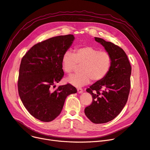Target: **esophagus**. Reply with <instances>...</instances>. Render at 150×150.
Here are the masks:
<instances>
[{"label": "esophagus", "mask_w": 150, "mask_h": 150, "mask_svg": "<svg viewBox=\"0 0 150 150\" xmlns=\"http://www.w3.org/2000/svg\"><path fill=\"white\" fill-rule=\"evenodd\" d=\"M77 92L79 93V94H81L83 93V89H81V88H79L77 89Z\"/></svg>", "instance_id": "obj_1"}]
</instances>
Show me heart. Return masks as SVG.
<instances>
[{
  "label": "heart",
  "instance_id": "heart-1",
  "mask_svg": "<svg viewBox=\"0 0 150 150\" xmlns=\"http://www.w3.org/2000/svg\"><path fill=\"white\" fill-rule=\"evenodd\" d=\"M77 65H81V73L68 77L67 81L75 86H83L91 80L93 81L103 80L111 67L112 57L107 51H99L91 46L76 48L74 54L69 51L65 52L62 57V67L65 72L71 74Z\"/></svg>",
  "mask_w": 150,
  "mask_h": 150
}]
</instances>
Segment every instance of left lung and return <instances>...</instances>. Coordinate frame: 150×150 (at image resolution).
<instances>
[{
	"instance_id": "obj_1",
	"label": "left lung",
	"mask_w": 150,
	"mask_h": 150,
	"mask_svg": "<svg viewBox=\"0 0 150 150\" xmlns=\"http://www.w3.org/2000/svg\"><path fill=\"white\" fill-rule=\"evenodd\" d=\"M94 38L110 53L112 66L103 80L86 89L92 95L93 102L84 109V113L91 121L102 124L113 120L125 106L131 88V66L121 48L102 38Z\"/></svg>"
}]
</instances>
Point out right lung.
Returning <instances> with one entry per match:
<instances>
[{"mask_svg":"<svg viewBox=\"0 0 150 150\" xmlns=\"http://www.w3.org/2000/svg\"><path fill=\"white\" fill-rule=\"evenodd\" d=\"M74 39L71 34L50 38L34 45L22 58L18 93L25 108L38 120H54L61 113L66 97L77 92L69 83L52 89L64 76L62 57Z\"/></svg>","mask_w":150,"mask_h":150,"instance_id":"add662e5","label":"right lung"}]
</instances>
